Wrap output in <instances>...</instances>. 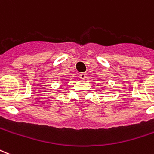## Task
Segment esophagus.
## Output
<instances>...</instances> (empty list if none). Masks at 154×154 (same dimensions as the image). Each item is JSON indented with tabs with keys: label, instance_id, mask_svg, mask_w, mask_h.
I'll return each instance as SVG.
<instances>
[{
	"label": "esophagus",
	"instance_id": "obj_1",
	"mask_svg": "<svg viewBox=\"0 0 154 154\" xmlns=\"http://www.w3.org/2000/svg\"><path fill=\"white\" fill-rule=\"evenodd\" d=\"M79 77H80L82 80H85V79L87 78V73H85V72L81 73L80 75H79Z\"/></svg>",
	"mask_w": 154,
	"mask_h": 154
}]
</instances>
